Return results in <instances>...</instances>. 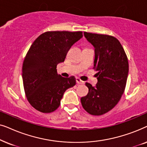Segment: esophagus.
Segmentation results:
<instances>
[{
  "mask_svg": "<svg viewBox=\"0 0 147 147\" xmlns=\"http://www.w3.org/2000/svg\"><path fill=\"white\" fill-rule=\"evenodd\" d=\"M76 82H77L78 84H84V82L82 81V80L80 79V78H76Z\"/></svg>",
  "mask_w": 147,
  "mask_h": 147,
  "instance_id": "1",
  "label": "esophagus"
}]
</instances>
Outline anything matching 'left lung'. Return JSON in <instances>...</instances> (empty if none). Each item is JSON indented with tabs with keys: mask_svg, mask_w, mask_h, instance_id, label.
I'll use <instances>...</instances> for the list:
<instances>
[{
	"mask_svg": "<svg viewBox=\"0 0 147 147\" xmlns=\"http://www.w3.org/2000/svg\"><path fill=\"white\" fill-rule=\"evenodd\" d=\"M84 34L95 48L93 69L98 71V83L93 87L86 82L89 92L81 98V103L88 113L100 116L112 110L124 93L128 74V58L120 41L113 36Z\"/></svg>",
	"mask_w": 147,
	"mask_h": 147,
	"instance_id": "left-lung-1",
	"label": "left lung"
}]
</instances>
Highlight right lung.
I'll list each match as a JSON object with an SVG mask.
<instances>
[{"mask_svg": "<svg viewBox=\"0 0 147 147\" xmlns=\"http://www.w3.org/2000/svg\"><path fill=\"white\" fill-rule=\"evenodd\" d=\"M82 31H47L35 40L22 68L27 100L38 111L50 113L57 109L64 92L76 85L74 76L57 74V65L63 62L72 45L83 37Z\"/></svg>", "mask_w": 147, "mask_h": 147, "instance_id": "add662e5", "label": "right lung"}]
</instances>
